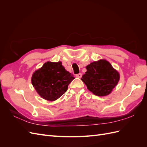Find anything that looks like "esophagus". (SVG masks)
<instances>
[{
  "label": "esophagus",
  "instance_id": "esophagus-1",
  "mask_svg": "<svg viewBox=\"0 0 147 147\" xmlns=\"http://www.w3.org/2000/svg\"><path fill=\"white\" fill-rule=\"evenodd\" d=\"M82 76V74L81 73L78 74L76 75V77H77V78H81Z\"/></svg>",
  "mask_w": 147,
  "mask_h": 147
}]
</instances>
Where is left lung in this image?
Listing matches in <instances>:
<instances>
[{"label": "left lung", "instance_id": "obj_1", "mask_svg": "<svg viewBox=\"0 0 147 147\" xmlns=\"http://www.w3.org/2000/svg\"><path fill=\"white\" fill-rule=\"evenodd\" d=\"M86 69L87 71L81 80L88 90L96 96L110 94L119 80L120 75L118 71L105 59L92 62Z\"/></svg>", "mask_w": 147, "mask_h": 147}]
</instances>
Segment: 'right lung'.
<instances>
[{
    "label": "right lung",
    "mask_w": 147,
    "mask_h": 147,
    "mask_svg": "<svg viewBox=\"0 0 147 147\" xmlns=\"http://www.w3.org/2000/svg\"><path fill=\"white\" fill-rule=\"evenodd\" d=\"M75 78L67 71L61 61H48L35 70L31 82L37 92L43 99L55 101L67 90L70 83Z\"/></svg>",
    "instance_id": "add662e5"
}]
</instances>
